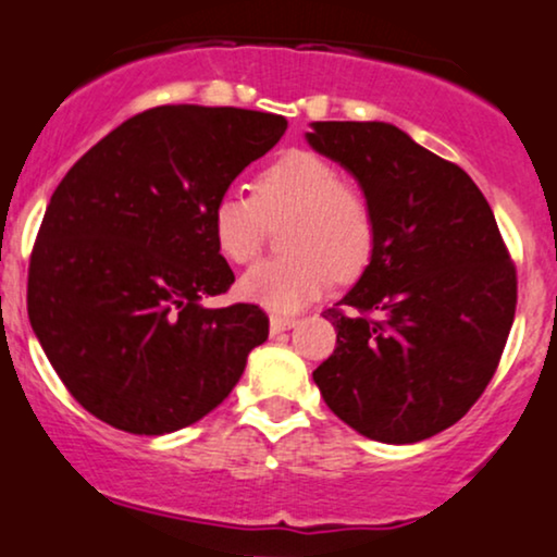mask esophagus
Returning <instances> with one entry per match:
<instances>
[{
  "mask_svg": "<svg viewBox=\"0 0 557 557\" xmlns=\"http://www.w3.org/2000/svg\"><path fill=\"white\" fill-rule=\"evenodd\" d=\"M290 327H296V319H293V317H277V314L270 317L272 335H280V332H285V330H290Z\"/></svg>",
  "mask_w": 557,
  "mask_h": 557,
  "instance_id": "1",
  "label": "esophagus"
}]
</instances>
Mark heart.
Wrapping results in <instances>:
<instances>
[{
    "mask_svg": "<svg viewBox=\"0 0 557 557\" xmlns=\"http://www.w3.org/2000/svg\"><path fill=\"white\" fill-rule=\"evenodd\" d=\"M251 198L222 194L209 209L214 248L230 264L259 257L267 225H280L283 257L261 261L240 280L238 293L274 314H296L350 280L372 261L376 225L367 196L345 183L327 157L283 151L253 175Z\"/></svg>",
    "mask_w": 557,
    "mask_h": 557,
    "instance_id": "heart-1",
    "label": "heart"
}]
</instances>
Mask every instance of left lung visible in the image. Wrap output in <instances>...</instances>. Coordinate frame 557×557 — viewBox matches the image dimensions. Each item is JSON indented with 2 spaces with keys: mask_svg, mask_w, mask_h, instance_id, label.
Masks as SVG:
<instances>
[{
  "mask_svg": "<svg viewBox=\"0 0 557 557\" xmlns=\"http://www.w3.org/2000/svg\"><path fill=\"white\" fill-rule=\"evenodd\" d=\"M306 140L361 185L376 243L324 317L337 345L314 382L335 417L408 445L469 411L516 317V267L487 198L458 164L389 123H311Z\"/></svg>",
  "mask_w": 557,
  "mask_h": 557,
  "instance_id": "8db88e82",
  "label": "left lung"
}]
</instances>
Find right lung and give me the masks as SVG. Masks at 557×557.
<instances>
[{
    "label": "right lung",
    "mask_w": 557,
    "mask_h": 557,
    "mask_svg": "<svg viewBox=\"0 0 557 557\" xmlns=\"http://www.w3.org/2000/svg\"><path fill=\"white\" fill-rule=\"evenodd\" d=\"M280 114L168 104L125 120L57 185L28 267V319L75 400L131 434L207 417L270 335L235 283L209 209L283 138Z\"/></svg>",
    "instance_id": "obj_1"
}]
</instances>
